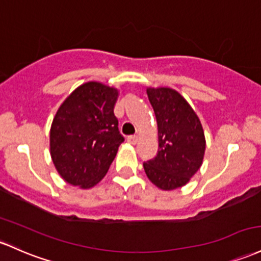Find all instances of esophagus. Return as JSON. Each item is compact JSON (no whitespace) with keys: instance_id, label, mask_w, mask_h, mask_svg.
I'll return each instance as SVG.
<instances>
[{"instance_id":"obj_1","label":"esophagus","mask_w":261,"mask_h":261,"mask_svg":"<svg viewBox=\"0 0 261 261\" xmlns=\"http://www.w3.org/2000/svg\"><path fill=\"white\" fill-rule=\"evenodd\" d=\"M127 142H128V144H131V145H135L137 142V136H135V135L128 136L127 137Z\"/></svg>"}]
</instances>
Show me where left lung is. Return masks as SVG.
<instances>
[{
	"label": "left lung",
	"mask_w": 261,
	"mask_h": 261,
	"mask_svg": "<svg viewBox=\"0 0 261 261\" xmlns=\"http://www.w3.org/2000/svg\"><path fill=\"white\" fill-rule=\"evenodd\" d=\"M159 131V152L144 163L146 176L157 188L173 191L190 182L203 163L205 137L196 111L178 91L147 88Z\"/></svg>",
	"instance_id": "8db88e82"
}]
</instances>
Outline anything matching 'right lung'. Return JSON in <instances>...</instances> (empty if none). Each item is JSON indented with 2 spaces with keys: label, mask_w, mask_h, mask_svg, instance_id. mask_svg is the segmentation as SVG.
I'll return each instance as SVG.
<instances>
[{
  "label": "right lung",
  "mask_w": 261,
  "mask_h": 261,
  "mask_svg": "<svg viewBox=\"0 0 261 261\" xmlns=\"http://www.w3.org/2000/svg\"><path fill=\"white\" fill-rule=\"evenodd\" d=\"M117 98L116 88L88 82L57 110L49 133L50 157L69 185L88 190L107 174L124 142L114 114Z\"/></svg>",
  "instance_id": "add662e5"
}]
</instances>
